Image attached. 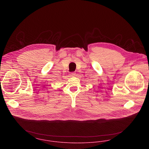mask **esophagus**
<instances>
[{
  "instance_id": "esophagus-1",
  "label": "esophagus",
  "mask_w": 149,
  "mask_h": 149,
  "mask_svg": "<svg viewBox=\"0 0 149 149\" xmlns=\"http://www.w3.org/2000/svg\"><path fill=\"white\" fill-rule=\"evenodd\" d=\"M74 76H75V73L74 72H72V73H70V77H73Z\"/></svg>"
}]
</instances>
